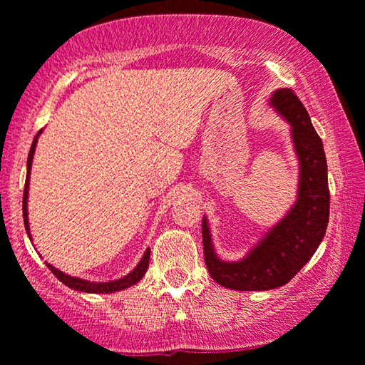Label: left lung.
<instances>
[{"label":"left lung","instance_id":"obj_1","mask_svg":"<svg viewBox=\"0 0 365 365\" xmlns=\"http://www.w3.org/2000/svg\"><path fill=\"white\" fill-rule=\"evenodd\" d=\"M270 105L292 126L290 132L300 165L297 202L239 262L218 259L212 245L210 228L203 217L205 265L212 279L225 289L249 292L282 287L307 264L327 230L330 193L322 140L315 132L302 101L292 90H277Z\"/></svg>","mask_w":365,"mask_h":365}]
</instances>
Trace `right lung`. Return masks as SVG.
Returning <instances> with one entry per match:
<instances>
[{"label":"right lung","mask_w":365,"mask_h":365,"mask_svg":"<svg viewBox=\"0 0 365 365\" xmlns=\"http://www.w3.org/2000/svg\"><path fill=\"white\" fill-rule=\"evenodd\" d=\"M41 130L38 132V135L33 140L30 153H28V172H26V183H24V193H23V218H24V228H26L28 237L31 239V233H30V223H28V187H30V170H31V163H33V155H35V148H36V142L38 137H40ZM148 260H150V249H147L145 255L140 260V264L135 267V269L130 272L128 275H125L123 279L118 280H111V282H90V280H83V279H78V277H71L66 275L65 272L55 269V267L46 264L48 269L53 272V275L56 277L58 280L63 282V284L68 285L70 289H75L78 292H88V294H111V292H118V290L128 289L132 285L140 282V279L145 275V272L148 269Z\"/></svg>","instance_id":"obj_1"}]
</instances>
